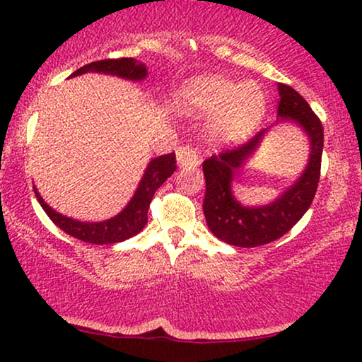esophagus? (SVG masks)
<instances>
[{
    "mask_svg": "<svg viewBox=\"0 0 362 362\" xmlns=\"http://www.w3.org/2000/svg\"><path fill=\"white\" fill-rule=\"evenodd\" d=\"M176 158L180 166H186V168H194L199 165V156L194 148L191 146H180L176 150Z\"/></svg>",
    "mask_w": 362,
    "mask_h": 362,
    "instance_id": "34e87169",
    "label": "esophagus"
}]
</instances>
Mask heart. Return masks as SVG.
<instances>
[{"instance_id":"heart-1","label":"heart","mask_w":362,"mask_h":362,"mask_svg":"<svg viewBox=\"0 0 362 362\" xmlns=\"http://www.w3.org/2000/svg\"><path fill=\"white\" fill-rule=\"evenodd\" d=\"M180 98L187 110L214 113L211 132L224 143L249 136L260 125L267 110V97L260 86L235 82L221 74L191 81L182 88Z\"/></svg>"}]
</instances>
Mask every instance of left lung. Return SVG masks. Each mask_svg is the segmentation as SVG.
I'll return each instance as SVG.
<instances>
[{
	"instance_id": "left-lung-1",
	"label": "left lung",
	"mask_w": 362,
	"mask_h": 362,
	"mask_svg": "<svg viewBox=\"0 0 362 362\" xmlns=\"http://www.w3.org/2000/svg\"><path fill=\"white\" fill-rule=\"evenodd\" d=\"M279 117L291 118L303 127L311 140V156L303 176L279 199L264 207H244L232 197L230 181L259 145L264 132L240 146L227 148L202 163L206 194L202 201L207 226L217 239L235 247L270 244L286 234L313 202L318 189L323 155V125L308 102L295 88L279 83Z\"/></svg>"
}]
</instances>
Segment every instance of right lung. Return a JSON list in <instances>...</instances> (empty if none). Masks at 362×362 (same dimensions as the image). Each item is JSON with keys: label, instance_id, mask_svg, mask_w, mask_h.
<instances>
[{"label": "right lung", "instance_id": "1", "mask_svg": "<svg viewBox=\"0 0 362 362\" xmlns=\"http://www.w3.org/2000/svg\"><path fill=\"white\" fill-rule=\"evenodd\" d=\"M86 72H105L113 74V76H120L125 78H132V81H140V78L146 77V67L145 64H138L133 61L132 57H120V59H102V61H95L87 64L81 69H77L74 76H81ZM176 171V155L175 153H168V155L158 156L148 165L145 176L138 186V189L133 196V199L128 202V206L123 209L120 214L112 217V219L103 222H81L74 221L71 217H66L59 214L54 209H51L42 197L36 192V197L39 204L44 209V212L49 216L54 224L59 229H62L66 234L76 237V239L82 242H88V244H117V242L127 240L138 234L148 222V209H150V202L155 196L158 187L170 177L173 173Z\"/></svg>", "mask_w": 362, "mask_h": 362}]
</instances>
